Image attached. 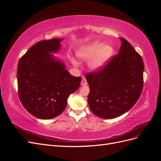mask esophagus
<instances>
[{
  "instance_id": "obj_1",
  "label": "esophagus",
  "mask_w": 161,
  "mask_h": 161,
  "mask_svg": "<svg viewBox=\"0 0 161 161\" xmlns=\"http://www.w3.org/2000/svg\"><path fill=\"white\" fill-rule=\"evenodd\" d=\"M81 85L82 86H85L87 85V81L86 80V79L85 77H82V80H81Z\"/></svg>"
}]
</instances>
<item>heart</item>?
Returning <instances> with one entry per match:
<instances>
[{"label": "heart", "instance_id": "obj_1", "mask_svg": "<svg viewBox=\"0 0 161 161\" xmlns=\"http://www.w3.org/2000/svg\"><path fill=\"white\" fill-rule=\"evenodd\" d=\"M114 53V48L111 44H105L104 42L95 41L82 47L76 52V56L82 61H89L88 66L92 71L99 70L107 64ZM72 64L75 66L78 62L72 59Z\"/></svg>", "mask_w": 161, "mask_h": 161}]
</instances>
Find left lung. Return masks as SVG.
Segmentation results:
<instances>
[{
	"label": "left lung",
	"instance_id": "obj_1",
	"mask_svg": "<svg viewBox=\"0 0 161 161\" xmlns=\"http://www.w3.org/2000/svg\"><path fill=\"white\" fill-rule=\"evenodd\" d=\"M121 47L103 69L86 75L88 103L95 115L113 119L135 105L143 89L144 62L130 43L120 37Z\"/></svg>",
	"mask_w": 161,
	"mask_h": 161
}]
</instances>
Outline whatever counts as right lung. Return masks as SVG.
I'll use <instances>...</instances> for the list:
<instances>
[{"instance_id":"1","label":"right lung","mask_w":161,"mask_h":161,"mask_svg":"<svg viewBox=\"0 0 161 161\" xmlns=\"http://www.w3.org/2000/svg\"><path fill=\"white\" fill-rule=\"evenodd\" d=\"M62 40L54 38L35 43L18 63L19 99L29 113L39 119L60 115L70 95L80 86L81 77L71 75L64 63L52 54L60 50Z\"/></svg>"}]
</instances>
